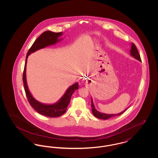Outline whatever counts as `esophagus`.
<instances>
[{
  "label": "esophagus",
  "mask_w": 158,
  "mask_h": 158,
  "mask_svg": "<svg viewBox=\"0 0 158 158\" xmlns=\"http://www.w3.org/2000/svg\"><path fill=\"white\" fill-rule=\"evenodd\" d=\"M89 83H90V82H89V81H86L85 82V84L86 85H88V84H89Z\"/></svg>",
  "instance_id": "esophagus-1"
}]
</instances>
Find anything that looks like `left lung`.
<instances>
[{
    "instance_id": "left-lung-1",
    "label": "left lung",
    "mask_w": 158,
    "mask_h": 158,
    "mask_svg": "<svg viewBox=\"0 0 158 158\" xmlns=\"http://www.w3.org/2000/svg\"><path fill=\"white\" fill-rule=\"evenodd\" d=\"M130 53H131V56L133 57H134L135 59L142 61L141 58H140V56L139 52L137 49V47H135V44L134 43L131 44V50H130ZM91 105H92V113H93L95 117H96L97 118H98L104 119V120H106V119H108V118H111L113 117L120 115L121 114H122L123 113H124L127 110V109H126L124 111H122L121 113L117 114H103V113L98 112V111L95 108V106H94V104H93L92 99L91 100Z\"/></svg>"
}]
</instances>
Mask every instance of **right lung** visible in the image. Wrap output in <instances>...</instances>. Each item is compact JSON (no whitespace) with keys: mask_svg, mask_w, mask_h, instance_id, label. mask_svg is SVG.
I'll return each instance as SVG.
<instances>
[{"mask_svg":"<svg viewBox=\"0 0 158 158\" xmlns=\"http://www.w3.org/2000/svg\"><path fill=\"white\" fill-rule=\"evenodd\" d=\"M62 34V32H54L50 31H47L44 32L35 41L33 44L29 49L26 61L24 66L23 72V80L24 85V89L27 98L31 106L38 113L48 117H57L64 114L67 108L68 105L70 103V98L72 94L75 90L78 89V83H76L70 86L66 90L64 95L60 99V101L53 105H45L39 102L32 97L31 94L28 90L27 81H26V65L27 61L28 56L31 53H33L39 49L44 48L48 45H52L56 43L59 40L58 37Z\"/></svg>","mask_w":158,"mask_h":158,"instance_id":"right-lung-1","label":"right lung"}]
</instances>
